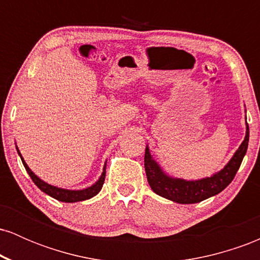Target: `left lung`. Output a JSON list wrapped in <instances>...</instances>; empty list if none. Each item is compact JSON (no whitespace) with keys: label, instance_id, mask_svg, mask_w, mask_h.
<instances>
[{"label":"left lung","instance_id":"obj_1","mask_svg":"<svg viewBox=\"0 0 260 260\" xmlns=\"http://www.w3.org/2000/svg\"><path fill=\"white\" fill-rule=\"evenodd\" d=\"M248 140L249 128L246 118V136L229 162L220 171L210 175L209 177L198 178V180H184L169 175L154 159L153 155L150 154V149L147 145L144 166L150 188L157 196L178 204H194L219 194L231 183L236 172L240 169L241 162L247 153Z\"/></svg>","mask_w":260,"mask_h":260}]
</instances>
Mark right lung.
<instances>
[{"label": "right lung", "instance_id": "add662e5", "mask_svg": "<svg viewBox=\"0 0 260 260\" xmlns=\"http://www.w3.org/2000/svg\"><path fill=\"white\" fill-rule=\"evenodd\" d=\"M16 149H17V153L18 155L20 156V159H22V162L23 165H24V168L26 170V172H28L29 176L31 177L32 182H34L35 184H37L38 188H40V190H43L44 193H46L47 196L52 197V198L57 199L59 202H64V203H76V202H82V201H86V199H90L92 197H95L98 194V193L100 192L101 188H103V184H104V181H105V174H106V164L104 165V169H103V172H101V176L99 177V180H98L95 183H92L91 186L86 187V188H83V189H66V188H61V187H57V186H52V184L47 183V182H45L44 180H41L39 176H37L34 174V172L31 171L30 168L28 166V164L25 162L24 157L22 156V154H20L19 149L16 145Z\"/></svg>", "mask_w": 260, "mask_h": 260}]
</instances>
